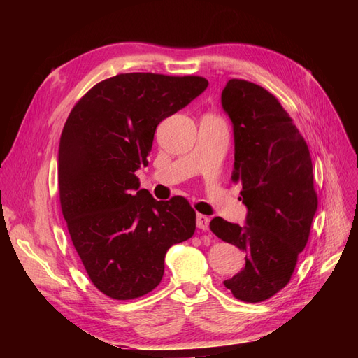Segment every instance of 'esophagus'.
<instances>
[{"label":"esophagus","mask_w":358,"mask_h":358,"mask_svg":"<svg viewBox=\"0 0 358 358\" xmlns=\"http://www.w3.org/2000/svg\"><path fill=\"white\" fill-rule=\"evenodd\" d=\"M209 222H210V218L209 216H206V215H197V227L199 229L201 230V231H206V230H209Z\"/></svg>","instance_id":"esophagus-1"}]
</instances>
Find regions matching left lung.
I'll return each mask as SVG.
<instances>
[{
    "label": "left lung",
    "mask_w": 358,
    "mask_h": 358,
    "mask_svg": "<svg viewBox=\"0 0 358 358\" xmlns=\"http://www.w3.org/2000/svg\"><path fill=\"white\" fill-rule=\"evenodd\" d=\"M221 101L234 128L233 180L242 183L246 225L216 216L210 230L246 254L241 273L224 280L236 299L273 297L294 273L305 249L318 197L309 148L273 94L231 79Z\"/></svg>",
    "instance_id": "1"
}]
</instances>
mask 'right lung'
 <instances>
[{
    "instance_id": "obj_1",
    "label": "right lung",
    "mask_w": 358,
    "mask_h": 358,
    "mask_svg": "<svg viewBox=\"0 0 358 358\" xmlns=\"http://www.w3.org/2000/svg\"><path fill=\"white\" fill-rule=\"evenodd\" d=\"M201 76L122 73L94 85L62 128L58 188L64 220L91 282L115 300L161 282L167 249L196 231L187 199L138 188L158 124L199 96Z\"/></svg>"
}]
</instances>
